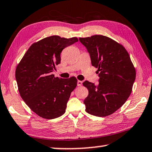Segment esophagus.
Instances as JSON below:
<instances>
[{
    "label": "esophagus",
    "mask_w": 152,
    "mask_h": 152,
    "mask_svg": "<svg viewBox=\"0 0 152 152\" xmlns=\"http://www.w3.org/2000/svg\"><path fill=\"white\" fill-rule=\"evenodd\" d=\"M82 85H83V81L78 80V82H77V85H78V86H81Z\"/></svg>",
    "instance_id": "obj_1"
}]
</instances>
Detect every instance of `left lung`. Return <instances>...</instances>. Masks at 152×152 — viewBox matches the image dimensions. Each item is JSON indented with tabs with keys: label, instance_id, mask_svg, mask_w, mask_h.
<instances>
[{
	"label": "left lung",
	"instance_id": "8db88e82",
	"mask_svg": "<svg viewBox=\"0 0 152 152\" xmlns=\"http://www.w3.org/2000/svg\"><path fill=\"white\" fill-rule=\"evenodd\" d=\"M89 54L91 65L98 68L99 83L85 80L89 91L84 100L86 112L98 117L113 114L126 102L132 92L136 71L123 46L101 35L79 38Z\"/></svg>",
	"mask_w": 152,
	"mask_h": 152
}]
</instances>
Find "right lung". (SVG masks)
<instances>
[{
    "label": "right lung",
    "instance_id": "obj_1",
    "mask_svg": "<svg viewBox=\"0 0 152 152\" xmlns=\"http://www.w3.org/2000/svg\"><path fill=\"white\" fill-rule=\"evenodd\" d=\"M78 41L57 35L46 37L31 45L18 65L15 79L20 96L42 118H57L65 112L77 79L54 77L53 72L61 63L63 50Z\"/></svg>",
    "mask_w": 152,
    "mask_h": 152
}]
</instances>
